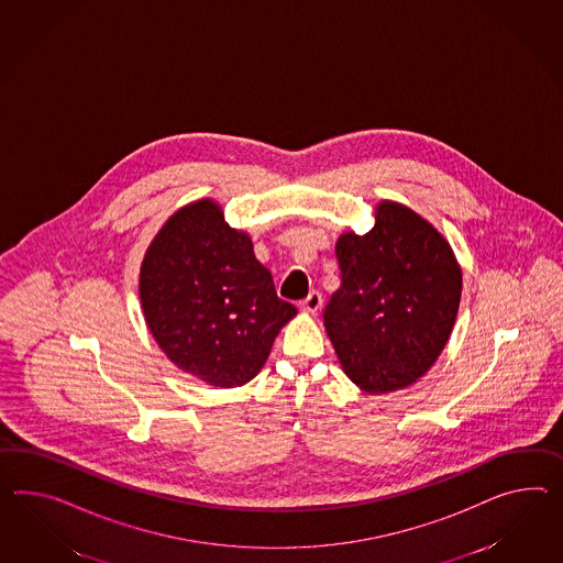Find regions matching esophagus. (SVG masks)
Returning <instances> with one entry per match:
<instances>
[{
  "label": "esophagus",
  "mask_w": 563,
  "mask_h": 563,
  "mask_svg": "<svg viewBox=\"0 0 563 563\" xmlns=\"http://www.w3.org/2000/svg\"><path fill=\"white\" fill-rule=\"evenodd\" d=\"M320 306H322V296L318 294V291H310L308 294V298L300 302V310L306 312V314H317L318 310H320Z\"/></svg>",
  "instance_id": "obj_1"
}]
</instances>
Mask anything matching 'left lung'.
Listing matches in <instances>:
<instances>
[{"mask_svg": "<svg viewBox=\"0 0 563 563\" xmlns=\"http://www.w3.org/2000/svg\"><path fill=\"white\" fill-rule=\"evenodd\" d=\"M341 288L324 329L346 377L367 394L408 388L448 345L462 267L448 239L404 203L375 206L374 229L336 241Z\"/></svg>", "mask_w": 563, "mask_h": 563, "instance_id": "1", "label": "left lung"}]
</instances>
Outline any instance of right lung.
<instances>
[{"label": "right lung", "instance_id": "right-lung-1", "mask_svg": "<svg viewBox=\"0 0 563 563\" xmlns=\"http://www.w3.org/2000/svg\"><path fill=\"white\" fill-rule=\"evenodd\" d=\"M139 294L161 351L214 388H239L260 374L275 336L298 314L277 298L251 236L229 227L210 198L161 227L141 263Z\"/></svg>", "mask_w": 563, "mask_h": 563}]
</instances>
